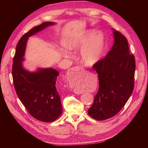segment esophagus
Returning a JSON list of instances; mask_svg holds the SVG:
<instances>
[{"label":"esophagus","mask_w":148,"mask_h":148,"mask_svg":"<svg viewBox=\"0 0 148 148\" xmlns=\"http://www.w3.org/2000/svg\"><path fill=\"white\" fill-rule=\"evenodd\" d=\"M80 70H82V67L80 66H75V67H73V68H71L70 69H69V71H68V77H73V75H75L76 73L78 72V71ZM75 93H79V92H78L77 91H75Z\"/></svg>","instance_id":"obj_1"}]
</instances>
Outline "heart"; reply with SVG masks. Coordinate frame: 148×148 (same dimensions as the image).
Masks as SVG:
<instances>
[{"label":"heart","mask_w":148,"mask_h":148,"mask_svg":"<svg viewBox=\"0 0 148 148\" xmlns=\"http://www.w3.org/2000/svg\"><path fill=\"white\" fill-rule=\"evenodd\" d=\"M96 33L95 29L88 30L82 35L69 39L66 44V47L70 50L82 49L80 59L85 66H92L97 64L104 51V37L100 33L95 35ZM63 56L68 57L66 52H63Z\"/></svg>","instance_id":"b5f03b06"}]
</instances>
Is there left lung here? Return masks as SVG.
Masks as SVG:
<instances>
[{
    "label": "left lung",
    "mask_w": 148,
    "mask_h": 148,
    "mask_svg": "<svg viewBox=\"0 0 148 148\" xmlns=\"http://www.w3.org/2000/svg\"><path fill=\"white\" fill-rule=\"evenodd\" d=\"M114 45L104 59L94 65L99 78V89L88 114L97 120L114 117L123 108L134 88L135 60L130 55L127 39L112 29Z\"/></svg>",
    "instance_id": "obj_1"
}]
</instances>
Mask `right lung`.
<instances>
[{
  "instance_id": "obj_1",
  "label": "right lung",
  "mask_w": 148,
  "mask_h": 148,
  "mask_svg": "<svg viewBox=\"0 0 148 148\" xmlns=\"http://www.w3.org/2000/svg\"><path fill=\"white\" fill-rule=\"evenodd\" d=\"M56 24L44 22L25 34L17 44L13 60L12 77L18 97L31 116L44 122H53L62 112L60 97L56 86L59 73L51 67L30 71L24 68L23 57L28 38Z\"/></svg>"
}]
</instances>
